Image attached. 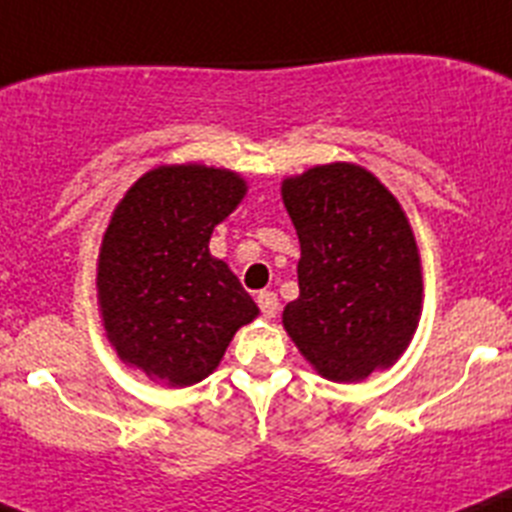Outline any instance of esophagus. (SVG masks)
I'll return each mask as SVG.
<instances>
[{"instance_id": "esophagus-1", "label": "esophagus", "mask_w": 512, "mask_h": 512, "mask_svg": "<svg viewBox=\"0 0 512 512\" xmlns=\"http://www.w3.org/2000/svg\"><path fill=\"white\" fill-rule=\"evenodd\" d=\"M257 306H260V311L265 319H275V316H278L280 303H278V296H275L273 290H260V293H257Z\"/></svg>"}]
</instances>
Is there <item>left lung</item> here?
<instances>
[{
  "label": "left lung",
  "mask_w": 512,
  "mask_h": 512,
  "mask_svg": "<svg viewBox=\"0 0 512 512\" xmlns=\"http://www.w3.org/2000/svg\"><path fill=\"white\" fill-rule=\"evenodd\" d=\"M301 242V296L283 324L303 357L336 382L390 367L421 313V262L408 219L372 173L319 165L283 183Z\"/></svg>",
  "instance_id": "8db88e82"
}]
</instances>
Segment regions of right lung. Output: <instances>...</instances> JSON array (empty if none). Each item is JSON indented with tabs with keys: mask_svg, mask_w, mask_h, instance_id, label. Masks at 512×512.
Listing matches in <instances>:
<instances>
[{
	"mask_svg": "<svg viewBox=\"0 0 512 512\" xmlns=\"http://www.w3.org/2000/svg\"><path fill=\"white\" fill-rule=\"evenodd\" d=\"M229 170L168 165L127 191L99 255V303L119 357L170 385L214 372L257 306L209 255L214 227L245 196Z\"/></svg>",
	"mask_w": 512,
	"mask_h": 512,
	"instance_id": "right-lung-1",
	"label": "right lung"
}]
</instances>
